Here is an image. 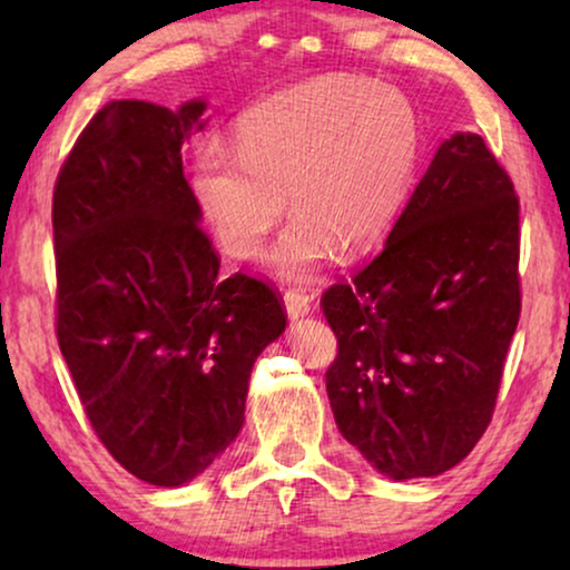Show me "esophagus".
Masks as SVG:
<instances>
[{"instance_id":"1","label":"esophagus","mask_w":570,"mask_h":570,"mask_svg":"<svg viewBox=\"0 0 570 570\" xmlns=\"http://www.w3.org/2000/svg\"><path fill=\"white\" fill-rule=\"evenodd\" d=\"M311 306H314V293H308V291H287L285 293V311H287V316L291 318H301V316H306L308 311H311Z\"/></svg>"}]
</instances>
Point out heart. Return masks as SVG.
<instances>
[{
	"instance_id": "1",
	"label": "heart",
	"mask_w": 570,
	"mask_h": 570,
	"mask_svg": "<svg viewBox=\"0 0 570 570\" xmlns=\"http://www.w3.org/2000/svg\"><path fill=\"white\" fill-rule=\"evenodd\" d=\"M417 158V114L400 90L330 75L248 108L236 150L207 145L194 155L191 186L220 246L244 262L259 256L287 194L295 220L269 262L306 279L337 246L357 254L392 228Z\"/></svg>"
}]
</instances>
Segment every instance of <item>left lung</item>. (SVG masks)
Here are the masks:
<instances>
[{"mask_svg":"<svg viewBox=\"0 0 570 570\" xmlns=\"http://www.w3.org/2000/svg\"><path fill=\"white\" fill-rule=\"evenodd\" d=\"M322 311L340 433L392 480L462 462L493 417L521 314L519 197L485 139L439 147L384 252L326 287Z\"/></svg>","mask_w":570,"mask_h":570,"instance_id":"1","label":"left lung"}]
</instances>
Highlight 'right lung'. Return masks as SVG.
<instances>
[{
  "instance_id": "1",
  "label": "right lung",
  "mask_w": 570,
  "mask_h": 570,
  "mask_svg": "<svg viewBox=\"0 0 570 570\" xmlns=\"http://www.w3.org/2000/svg\"><path fill=\"white\" fill-rule=\"evenodd\" d=\"M205 104L111 100L53 186L57 340L100 443L135 478H197L244 425L252 365L285 332L283 298L223 277L181 147Z\"/></svg>"
}]
</instances>
